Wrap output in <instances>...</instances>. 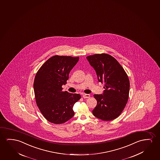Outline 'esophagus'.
Segmentation results:
<instances>
[{"label":"esophagus","mask_w":160,"mask_h":160,"mask_svg":"<svg viewBox=\"0 0 160 160\" xmlns=\"http://www.w3.org/2000/svg\"><path fill=\"white\" fill-rule=\"evenodd\" d=\"M83 98H84V99H86V98H89V97H90V95L87 94H84L83 95Z\"/></svg>","instance_id":"esophagus-1"}]
</instances>
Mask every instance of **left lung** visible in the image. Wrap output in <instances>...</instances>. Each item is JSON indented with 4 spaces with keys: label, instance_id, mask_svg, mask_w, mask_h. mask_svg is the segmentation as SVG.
Masks as SVG:
<instances>
[{
    "label": "left lung",
    "instance_id": "8db88e82",
    "mask_svg": "<svg viewBox=\"0 0 160 160\" xmlns=\"http://www.w3.org/2000/svg\"><path fill=\"white\" fill-rule=\"evenodd\" d=\"M87 59L95 70L99 82L105 86L102 94L94 95L97 105L92 114L103 121L115 119L121 115L128 100V77L119 62L108 54H95Z\"/></svg>",
    "mask_w": 160,
    "mask_h": 160
}]
</instances>
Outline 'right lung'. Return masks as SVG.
Wrapping results in <instances>:
<instances>
[{"mask_svg": "<svg viewBox=\"0 0 160 160\" xmlns=\"http://www.w3.org/2000/svg\"><path fill=\"white\" fill-rule=\"evenodd\" d=\"M79 57L55 55L37 72L33 83L37 105L43 116L54 124L65 123L73 117V107L81 99L79 94L63 92L71 70Z\"/></svg>", "mask_w": 160, "mask_h": 160, "instance_id": "add662e5", "label": "right lung"}]
</instances>
